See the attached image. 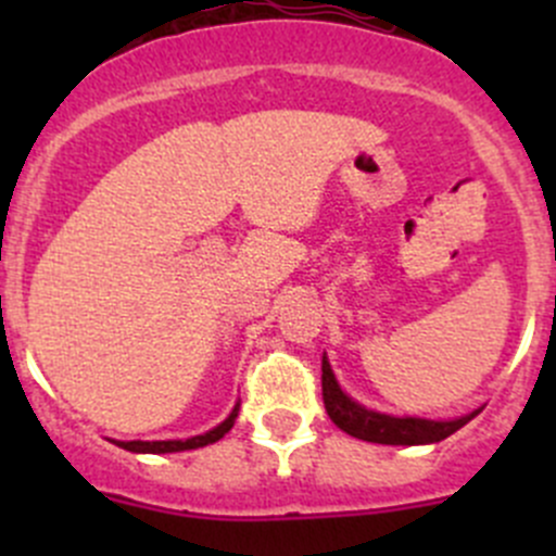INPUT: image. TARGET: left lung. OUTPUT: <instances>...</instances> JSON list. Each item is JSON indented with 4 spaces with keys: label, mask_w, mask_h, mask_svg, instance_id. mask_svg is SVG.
I'll return each mask as SVG.
<instances>
[{
    "label": "left lung",
    "mask_w": 556,
    "mask_h": 556,
    "mask_svg": "<svg viewBox=\"0 0 556 556\" xmlns=\"http://www.w3.org/2000/svg\"><path fill=\"white\" fill-rule=\"evenodd\" d=\"M323 403L328 417L333 419L336 428L344 430L346 435H355L361 441H371V444H392V446H414V444H435L444 441L446 435L457 433L463 425L479 412L468 414V417L450 419V422H435V419H417V417H390V414L368 412L366 406L352 401L350 395L341 392L336 382L333 371H330L328 361L323 357Z\"/></svg>",
    "instance_id": "1"
}]
</instances>
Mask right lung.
<instances>
[{"instance_id": "add662e5", "label": "right lung", "mask_w": 556, "mask_h": 556, "mask_svg": "<svg viewBox=\"0 0 556 556\" xmlns=\"http://www.w3.org/2000/svg\"><path fill=\"white\" fill-rule=\"evenodd\" d=\"M237 417H239V406L233 408L231 414H228L226 422H220L215 430H210V433L195 435V439H185V441H121V444H117V446H123V450H128V452H144V454L199 450V446H206V444H215V441H220L223 435H226L228 430L233 428Z\"/></svg>"}]
</instances>
